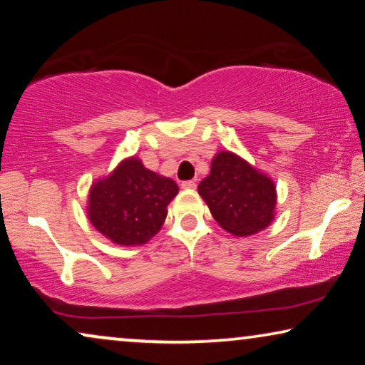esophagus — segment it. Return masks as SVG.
I'll list each match as a JSON object with an SVG mask.
<instances>
[{
    "label": "esophagus",
    "mask_w": 365,
    "mask_h": 365,
    "mask_svg": "<svg viewBox=\"0 0 365 365\" xmlns=\"http://www.w3.org/2000/svg\"><path fill=\"white\" fill-rule=\"evenodd\" d=\"M181 187L182 189H194L196 187V181H182Z\"/></svg>",
    "instance_id": "obj_1"
}]
</instances>
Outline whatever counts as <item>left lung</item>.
<instances>
[{"label": "left lung", "instance_id": "1", "mask_svg": "<svg viewBox=\"0 0 365 365\" xmlns=\"http://www.w3.org/2000/svg\"><path fill=\"white\" fill-rule=\"evenodd\" d=\"M219 226L232 236L246 237L266 229L276 211V186L231 151H219L211 173L197 186Z\"/></svg>", "mask_w": 365, "mask_h": 365}]
</instances>
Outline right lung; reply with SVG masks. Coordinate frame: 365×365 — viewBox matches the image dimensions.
Returning <instances> with one entry per match:
<instances>
[{
	"label": "right lung",
	"instance_id": "right-lung-1",
	"mask_svg": "<svg viewBox=\"0 0 365 365\" xmlns=\"http://www.w3.org/2000/svg\"><path fill=\"white\" fill-rule=\"evenodd\" d=\"M178 192L173 179L149 171L138 158H128L89 189L88 217L114 244L141 246L159 232Z\"/></svg>",
	"mask_w": 365,
	"mask_h": 365
}]
</instances>
